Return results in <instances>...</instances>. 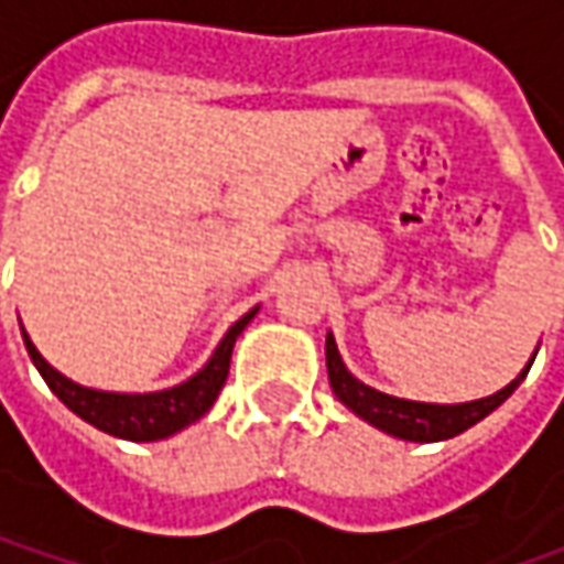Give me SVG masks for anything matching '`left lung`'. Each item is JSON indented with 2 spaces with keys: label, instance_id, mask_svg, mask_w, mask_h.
Segmentation results:
<instances>
[{
  "label": "left lung",
  "instance_id": "obj_1",
  "mask_svg": "<svg viewBox=\"0 0 564 564\" xmlns=\"http://www.w3.org/2000/svg\"><path fill=\"white\" fill-rule=\"evenodd\" d=\"M536 358V351H533ZM533 358L528 367L511 379L506 389L492 392L487 399L462 401V404H433V401H411L386 395L373 386L360 382L338 355L336 336L326 333V370H329V386L336 392V399L355 411L360 421L377 426L382 433L395 436V440H408V443H440V440H452L458 433H465L467 426L480 423L487 414H492L502 401L509 399L511 392L521 386V379L528 377Z\"/></svg>",
  "mask_w": 564,
  "mask_h": 564
}]
</instances>
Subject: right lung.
Listing matches in <instances>:
<instances>
[{
  "mask_svg": "<svg viewBox=\"0 0 564 564\" xmlns=\"http://www.w3.org/2000/svg\"><path fill=\"white\" fill-rule=\"evenodd\" d=\"M257 311L260 307H253L238 323H231V329L194 377H187L185 382H178L172 389H160V392H106V389L80 386L65 373H58L53 364L36 351V345L24 329H21V336H24V348L31 355L33 367L46 379L55 399L68 411H75L80 421L94 423L97 430L119 436V440L156 443V440H169V436L182 433L185 426L200 421L213 408V401L219 399V392L226 386L235 338L245 333V326L257 316Z\"/></svg>",
  "mask_w": 564,
  "mask_h": 564,
  "instance_id": "obj_1",
  "label": "right lung"
}]
</instances>
